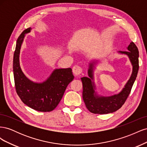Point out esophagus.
Segmentation results:
<instances>
[{"label":"esophagus","mask_w":147,"mask_h":147,"mask_svg":"<svg viewBox=\"0 0 147 147\" xmlns=\"http://www.w3.org/2000/svg\"><path fill=\"white\" fill-rule=\"evenodd\" d=\"M72 72L75 75H80L83 72V69L80 66L76 65L74 66L72 69Z\"/></svg>","instance_id":"esophagus-1"}]
</instances>
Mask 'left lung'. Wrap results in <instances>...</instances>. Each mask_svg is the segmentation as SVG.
<instances>
[{
	"label": "left lung",
	"instance_id": "obj_1",
	"mask_svg": "<svg viewBox=\"0 0 147 147\" xmlns=\"http://www.w3.org/2000/svg\"><path fill=\"white\" fill-rule=\"evenodd\" d=\"M128 56L132 65V72L123 90L119 94L110 97L99 96L95 92V85L92 82L94 63H90L88 69L89 77L81 78L83 84V99L88 110L95 114L113 113L121 107L129 95L138 71H139V50L136 44L132 42L127 47V51H119Z\"/></svg>",
	"mask_w": 147,
	"mask_h": 147
}]
</instances>
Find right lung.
<instances>
[{"mask_svg": "<svg viewBox=\"0 0 147 147\" xmlns=\"http://www.w3.org/2000/svg\"><path fill=\"white\" fill-rule=\"evenodd\" d=\"M24 30L18 38L13 56V75L17 94L24 104L39 112H51L59 104L65 89L74 76L72 69H59L53 71L50 77L41 83L30 81L26 77L20 64V49L25 34Z\"/></svg>", "mask_w": 147, "mask_h": 147, "instance_id": "obj_1", "label": "right lung"}]
</instances>
